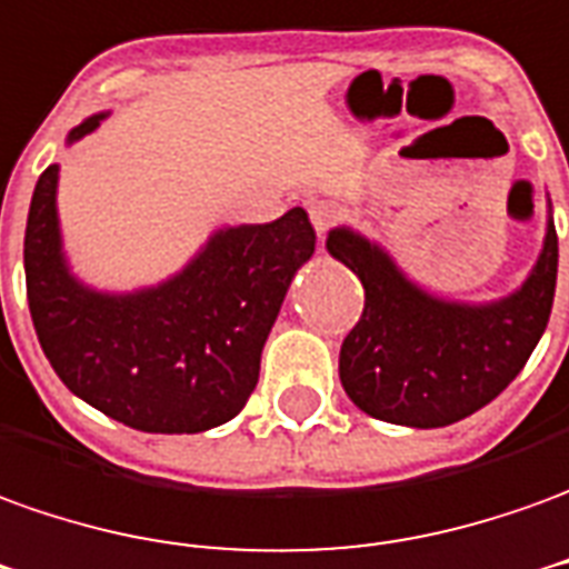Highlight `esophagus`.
Returning <instances> with one entry per match:
<instances>
[{"mask_svg":"<svg viewBox=\"0 0 569 569\" xmlns=\"http://www.w3.org/2000/svg\"><path fill=\"white\" fill-rule=\"evenodd\" d=\"M308 212H311V224L320 237H323L329 228H336L341 218H345V209H341L339 202H329V200L311 202V209H308Z\"/></svg>","mask_w":569,"mask_h":569,"instance_id":"esophagus-1","label":"esophagus"}]
</instances>
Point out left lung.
Masks as SVG:
<instances>
[{
	"instance_id": "left-lung-1",
	"label": "left lung",
	"mask_w": 569,
	"mask_h": 569,
	"mask_svg": "<svg viewBox=\"0 0 569 569\" xmlns=\"http://www.w3.org/2000/svg\"><path fill=\"white\" fill-rule=\"evenodd\" d=\"M326 249L367 292L360 320L341 341L339 376L345 395L372 419L409 428L459 422L506 391L546 332L558 280L551 218L530 277L487 305L425 292L351 228L329 230Z\"/></svg>"
}]
</instances>
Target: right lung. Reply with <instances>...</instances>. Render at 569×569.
<instances>
[{"label": "right lung", "instance_id": "right-lung-1", "mask_svg": "<svg viewBox=\"0 0 569 569\" xmlns=\"http://www.w3.org/2000/svg\"><path fill=\"white\" fill-rule=\"evenodd\" d=\"M107 113L67 134L86 138ZM308 212L209 237L160 286L98 292L70 273L58 224V166L39 174L23 233L27 301L58 379L104 416L150 435L230 422L258 385L261 348L296 271L313 256Z\"/></svg>", "mask_w": 569, "mask_h": 569}]
</instances>
